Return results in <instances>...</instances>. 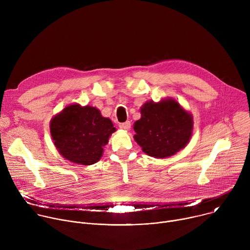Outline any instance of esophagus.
Here are the masks:
<instances>
[{"label":"esophagus","instance_id":"obj_1","mask_svg":"<svg viewBox=\"0 0 250 250\" xmlns=\"http://www.w3.org/2000/svg\"><path fill=\"white\" fill-rule=\"evenodd\" d=\"M120 127L123 128V129H125V130H128V129L130 128V122L127 121V122H125V123L121 124V125H120Z\"/></svg>","mask_w":250,"mask_h":250}]
</instances>
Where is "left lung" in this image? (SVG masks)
<instances>
[{
	"label": "left lung",
	"instance_id": "left-lung-1",
	"mask_svg": "<svg viewBox=\"0 0 250 250\" xmlns=\"http://www.w3.org/2000/svg\"><path fill=\"white\" fill-rule=\"evenodd\" d=\"M133 138L142 151L155 158L174 155L184 148L193 131V117L174 99L146 103L140 109Z\"/></svg>",
	"mask_w": 250,
	"mask_h": 250
}]
</instances>
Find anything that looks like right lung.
<instances>
[{"mask_svg": "<svg viewBox=\"0 0 250 250\" xmlns=\"http://www.w3.org/2000/svg\"><path fill=\"white\" fill-rule=\"evenodd\" d=\"M115 131L112 121L91 105H67L50 121V133L58 152L82 165H92L101 159L103 147Z\"/></svg>", "mask_w": 250, "mask_h": 250, "instance_id": "right-lung-1", "label": "right lung"}]
</instances>
